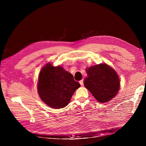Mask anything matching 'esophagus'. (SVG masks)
<instances>
[{
  "label": "esophagus",
  "mask_w": 146,
  "mask_h": 146,
  "mask_svg": "<svg viewBox=\"0 0 146 146\" xmlns=\"http://www.w3.org/2000/svg\"><path fill=\"white\" fill-rule=\"evenodd\" d=\"M79 83H80V84L81 85V86H83L84 85V82H83V80L82 79V80H81L80 82H79Z\"/></svg>",
  "instance_id": "obj_1"
}]
</instances>
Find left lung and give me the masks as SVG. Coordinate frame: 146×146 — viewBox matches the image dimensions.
Segmentation results:
<instances>
[{"instance_id": "left-lung-1", "label": "left lung", "mask_w": 146, "mask_h": 146, "mask_svg": "<svg viewBox=\"0 0 146 146\" xmlns=\"http://www.w3.org/2000/svg\"><path fill=\"white\" fill-rule=\"evenodd\" d=\"M88 76L84 86L100 103H106L117 94L120 80L116 71L106 63L90 66L86 70Z\"/></svg>"}]
</instances>
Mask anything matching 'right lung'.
Instances as JSON below:
<instances>
[{
	"label": "right lung",
	"instance_id": "right-lung-1",
	"mask_svg": "<svg viewBox=\"0 0 146 146\" xmlns=\"http://www.w3.org/2000/svg\"><path fill=\"white\" fill-rule=\"evenodd\" d=\"M80 85L73 75L62 66L46 63L42 68L38 82V92L42 101L49 107L59 109L67 106Z\"/></svg>",
	"mask_w": 146,
	"mask_h": 146
}]
</instances>
